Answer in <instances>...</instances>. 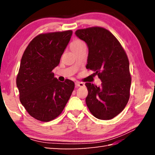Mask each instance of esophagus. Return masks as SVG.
<instances>
[{"label": "esophagus", "instance_id": "esophagus-1", "mask_svg": "<svg viewBox=\"0 0 155 155\" xmlns=\"http://www.w3.org/2000/svg\"><path fill=\"white\" fill-rule=\"evenodd\" d=\"M75 85L76 87H83V86H85V84L82 82H79V81H76Z\"/></svg>", "mask_w": 155, "mask_h": 155}]
</instances>
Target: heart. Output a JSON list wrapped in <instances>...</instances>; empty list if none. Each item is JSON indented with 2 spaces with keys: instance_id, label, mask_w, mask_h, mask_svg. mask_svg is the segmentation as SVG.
I'll return each mask as SVG.
<instances>
[{
  "instance_id": "1",
  "label": "heart",
  "mask_w": 155,
  "mask_h": 155,
  "mask_svg": "<svg viewBox=\"0 0 155 155\" xmlns=\"http://www.w3.org/2000/svg\"><path fill=\"white\" fill-rule=\"evenodd\" d=\"M83 46H85V43H84L83 41L77 40H74V41H72L71 43V44H70V48H71V49H73V48H78V47H81Z\"/></svg>"
}]
</instances>
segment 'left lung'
<instances>
[{"label":"left lung","mask_w":155,"mask_h":155,"mask_svg":"<svg viewBox=\"0 0 155 155\" xmlns=\"http://www.w3.org/2000/svg\"><path fill=\"white\" fill-rule=\"evenodd\" d=\"M75 34L88 47L86 68L102 81L100 87L85 83L86 104L96 118L111 120L123 111L129 100L131 77L127 54L116 38L103 27L78 29Z\"/></svg>","instance_id":"8db88e82"}]
</instances>
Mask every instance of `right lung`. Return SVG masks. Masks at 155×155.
<instances>
[{
	"mask_svg": "<svg viewBox=\"0 0 155 155\" xmlns=\"http://www.w3.org/2000/svg\"><path fill=\"white\" fill-rule=\"evenodd\" d=\"M72 35L71 30L40 34L28 44L20 61L16 85L20 101L31 116L49 122L61 114L74 88V83L60 82L52 70Z\"/></svg>",
	"mask_w": 155,
	"mask_h": 155,
	"instance_id": "right-lung-1",
	"label": "right lung"
}]
</instances>
